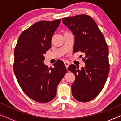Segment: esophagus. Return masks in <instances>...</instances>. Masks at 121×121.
Here are the masks:
<instances>
[{"label": "esophagus", "instance_id": "obj_1", "mask_svg": "<svg viewBox=\"0 0 121 121\" xmlns=\"http://www.w3.org/2000/svg\"><path fill=\"white\" fill-rule=\"evenodd\" d=\"M64 64H65L66 68H68V67L69 65H70V63L68 62H67V61H65V62H64Z\"/></svg>", "mask_w": 121, "mask_h": 121}]
</instances>
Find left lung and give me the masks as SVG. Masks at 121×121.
I'll return each mask as SVG.
<instances>
[{"instance_id":"left-lung-1","label":"left lung","mask_w":121,"mask_h":121,"mask_svg":"<svg viewBox=\"0 0 121 121\" xmlns=\"http://www.w3.org/2000/svg\"><path fill=\"white\" fill-rule=\"evenodd\" d=\"M62 21L75 36L73 52L85 54L82 61L85 67L79 69L71 64L68 68L75 76L72 95L78 101L89 102L100 94L107 80L110 70L108 46L95 21L89 15L65 17Z\"/></svg>"}]
</instances>
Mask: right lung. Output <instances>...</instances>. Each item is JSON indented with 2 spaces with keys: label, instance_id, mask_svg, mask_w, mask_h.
Wrapping results in <instances>:
<instances>
[{
  "label": "right lung",
  "instance_id": "obj_1",
  "mask_svg": "<svg viewBox=\"0 0 121 121\" xmlns=\"http://www.w3.org/2000/svg\"><path fill=\"white\" fill-rule=\"evenodd\" d=\"M60 21L58 19L35 23L22 31L15 47L13 69L16 79L24 93L36 102L52 101L58 85L67 73L62 60L54 63V68H48L43 62Z\"/></svg>",
  "mask_w": 121,
  "mask_h": 121
}]
</instances>
